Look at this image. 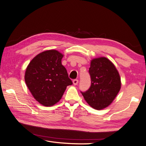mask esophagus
Wrapping results in <instances>:
<instances>
[{"mask_svg":"<svg viewBox=\"0 0 146 146\" xmlns=\"http://www.w3.org/2000/svg\"><path fill=\"white\" fill-rule=\"evenodd\" d=\"M73 83L75 86H76L78 83V80H77V79H75V80H73Z\"/></svg>","mask_w":146,"mask_h":146,"instance_id":"34e87169","label":"esophagus"}]
</instances>
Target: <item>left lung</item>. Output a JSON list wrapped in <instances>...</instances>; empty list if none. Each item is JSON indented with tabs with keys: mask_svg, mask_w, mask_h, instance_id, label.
Returning <instances> with one entry per match:
<instances>
[{
	"mask_svg": "<svg viewBox=\"0 0 146 146\" xmlns=\"http://www.w3.org/2000/svg\"><path fill=\"white\" fill-rule=\"evenodd\" d=\"M89 72L91 86L81 93L91 107L102 110L113 102L120 91V75L114 64L105 57L92 59Z\"/></svg>",
	"mask_w": 146,
	"mask_h": 146,
	"instance_id": "8db88e82",
	"label": "left lung"
}]
</instances>
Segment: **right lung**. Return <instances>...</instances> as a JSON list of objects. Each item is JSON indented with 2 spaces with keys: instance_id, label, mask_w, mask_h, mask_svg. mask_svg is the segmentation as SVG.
<instances>
[{
  "instance_id": "add662e5",
  "label": "right lung",
  "mask_w": 146,
  "mask_h": 146,
  "mask_svg": "<svg viewBox=\"0 0 146 146\" xmlns=\"http://www.w3.org/2000/svg\"><path fill=\"white\" fill-rule=\"evenodd\" d=\"M63 56L56 50H46L34 57L26 68L28 89L37 102L45 107L59 102L67 86L73 84L62 65Z\"/></svg>"
}]
</instances>
